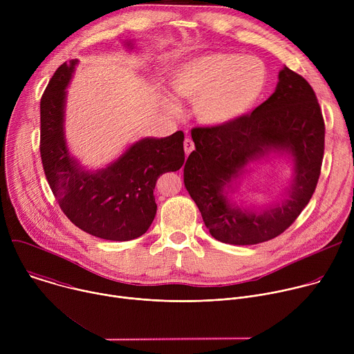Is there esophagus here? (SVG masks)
<instances>
[{"label": "esophagus", "mask_w": 354, "mask_h": 354, "mask_svg": "<svg viewBox=\"0 0 354 354\" xmlns=\"http://www.w3.org/2000/svg\"><path fill=\"white\" fill-rule=\"evenodd\" d=\"M183 148H185V154H186V157L192 153V151L194 149V142L192 141V138H185V141H183Z\"/></svg>", "instance_id": "34e87169"}]
</instances>
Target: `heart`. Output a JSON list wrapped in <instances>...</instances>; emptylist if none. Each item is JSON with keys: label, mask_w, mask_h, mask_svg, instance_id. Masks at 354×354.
I'll list each match as a JSON object with an SVG mask.
<instances>
[{"label": "heart", "mask_w": 354, "mask_h": 354, "mask_svg": "<svg viewBox=\"0 0 354 354\" xmlns=\"http://www.w3.org/2000/svg\"><path fill=\"white\" fill-rule=\"evenodd\" d=\"M169 84L176 96L196 100L200 122L223 126L258 102L266 86V71L255 59L207 53L178 66Z\"/></svg>", "instance_id": "b5f03b06"}]
</instances>
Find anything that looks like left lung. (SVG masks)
Returning a JSON list of instances; mask_svg holds the SVG:
<instances>
[{
	"label": "left lung",
	"mask_w": 354,
	"mask_h": 354,
	"mask_svg": "<svg viewBox=\"0 0 354 354\" xmlns=\"http://www.w3.org/2000/svg\"><path fill=\"white\" fill-rule=\"evenodd\" d=\"M196 149L183 168V182L206 227L217 241L255 245L283 234L306 209L319 175L325 122L308 81L284 67L273 95L250 115L212 127H193ZM270 149L288 150L295 180L283 205L263 214L232 208L223 193L250 160Z\"/></svg>",
	"instance_id": "left-lung-1"
}]
</instances>
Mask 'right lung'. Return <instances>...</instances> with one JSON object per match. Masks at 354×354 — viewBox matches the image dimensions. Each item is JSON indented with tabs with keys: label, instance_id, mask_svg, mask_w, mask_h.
<instances>
[{
	"label": "right lung",
	"instance_id": "obj_1",
	"mask_svg": "<svg viewBox=\"0 0 354 354\" xmlns=\"http://www.w3.org/2000/svg\"><path fill=\"white\" fill-rule=\"evenodd\" d=\"M77 60L63 63L40 99V158L46 179L67 218L82 231L108 241L141 236L154 221L157 179L185 162L183 133L142 138L106 169L84 171L68 154L64 104Z\"/></svg>",
	"mask_w": 354,
	"mask_h": 354
}]
</instances>
